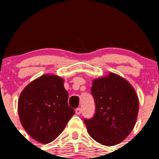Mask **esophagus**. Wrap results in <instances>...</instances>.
<instances>
[{
    "instance_id": "esophagus-1",
    "label": "esophagus",
    "mask_w": 159,
    "mask_h": 159,
    "mask_svg": "<svg viewBox=\"0 0 159 159\" xmlns=\"http://www.w3.org/2000/svg\"><path fill=\"white\" fill-rule=\"evenodd\" d=\"M75 113H76V115H80V114L81 113V108H78L75 109Z\"/></svg>"
}]
</instances>
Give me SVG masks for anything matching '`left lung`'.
I'll list each match as a JSON object with an SVG mask.
<instances>
[{
  "instance_id": "obj_1",
  "label": "left lung",
  "mask_w": 159,
  "mask_h": 159,
  "mask_svg": "<svg viewBox=\"0 0 159 159\" xmlns=\"http://www.w3.org/2000/svg\"><path fill=\"white\" fill-rule=\"evenodd\" d=\"M91 91L95 113L91 119H84L89 134L102 145H118L135 125L139 107L135 91L122 77L110 73L94 79Z\"/></svg>"
}]
</instances>
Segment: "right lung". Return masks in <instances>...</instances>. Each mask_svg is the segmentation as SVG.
<instances>
[{
	"instance_id": "1",
	"label": "right lung",
	"mask_w": 159,
	"mask_h": 159,
	"mask_svg": "<svg viewBox=\"0 0 159 159\" xmlns=\"http://www.w3.org/2000/svg\"><path fill=\"white\" fill-rule=\"evenodd\" d=\"M68 98L63 78L57 75H44L26 86L18 99V115L30 137L47 144L62 132L75 115Z\"/></svg>"
}]
</instances>
